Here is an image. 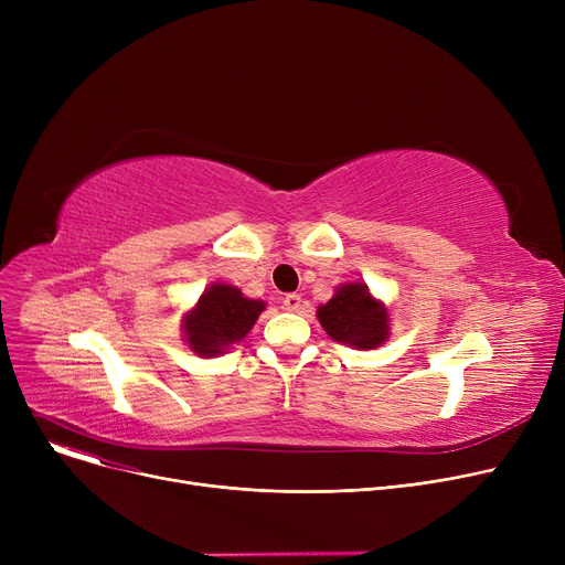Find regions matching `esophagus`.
<instances>
[{
	"mask_svg": "<svg viewBox=\"0 0 565 565\" xmlns=\"http://www.w3.org/2000/svg\"><path fill=\"white\" fill-rule=\"evenodd\" d=\"M281 305H284V309H286V311H300V309H302V295H298V292H288Z\"/></svg>",
	"mask_w": 565,
	"mask_h": 565,
	"instance_id": "34e87169",
	"label": "esophagus"
}]
</instances>
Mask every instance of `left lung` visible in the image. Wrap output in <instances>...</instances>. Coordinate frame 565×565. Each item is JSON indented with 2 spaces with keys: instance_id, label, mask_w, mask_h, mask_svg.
Wrapping results in <instances>:
<instances>
[{
  "instance_id": "obj_1",
  "label": "left lung",
  "mask_w": 565,
  "mask_h": 565,
  "mask_svg": "<svg viewBox=\"0 0 565 565\" xmlns=\"http://www.w3.org/2000/svg\"><path fill=\"white\" fill-rule=\"evenodd\" d=\"M318 320L334 341L360 350L377 348L390 337L387 309L375 302L360 281L343 284L334 298L318 309Z\"/></svg>"
}]
</instances>
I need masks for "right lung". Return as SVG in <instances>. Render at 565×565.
Here are the masks:
<instances>
[{
	"label": "right lung",
	"mask_w": 565,
	"mask_h": 565,
	"mask_svg": "<svg viewBox=\"0 0 565 565\" xmlns=\"http://www.w3.org/2000/svg\"><path fill=\"white\" fill-rule=\"evenodd\" d=\"M263 309V302L247 300L237 288L215 284L201 295L196 309L185 318V339L194 352L213 358L243 341Z\"/></svg>",
	"instance_id": "right-lung-1"
}]
</instances>
